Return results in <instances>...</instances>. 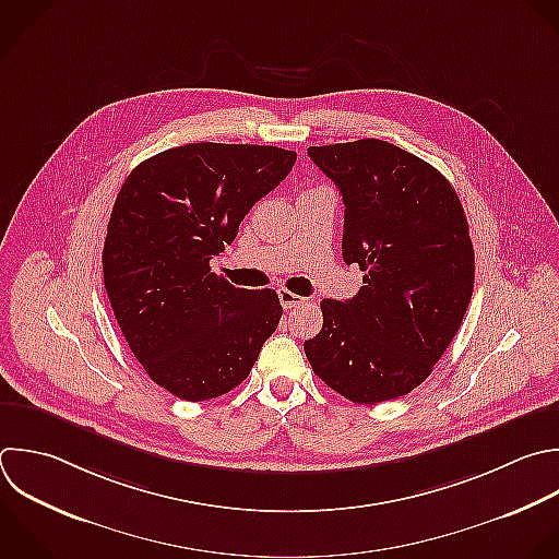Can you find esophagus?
<instances>
[{
    "mask_svg": "<svg viewBox=\"0 0 559 559\" xmlns=\"http://www.w3.org/2000/svg\"><path fill=\"white\" fill-rule=\"evenodd\" d=\"M277 297H280V304H282L286 310H288V308H295V306H299V304L306 301L304 297L290 293L288 288H280V290H277Z\"/></svg>",
    "mask_w": 559,
    "mask_h": 559,
    "instance_id": "34e87169",
    "label": "esophagus"
}]
</instances>
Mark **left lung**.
<instances>
[{
    "mask_svg": "<svg viewBox=\"0 0 559 559\" xmlns=\"http://www.w3.org/2000/svg\"><path fill=\"white\" fill-rule=\"evenodd\" d=\"M345 203L343 260L360 290L323 299V328L304 343L312 371L356 404L419 386L461 328L474 288L463 205L430 164L382 140L310 146Z\"/></svg>",
    "mask_w": 559,
    "mask_h": 559,
    "instance_id": "1",
    "label": "left lung"
}]
</instances>
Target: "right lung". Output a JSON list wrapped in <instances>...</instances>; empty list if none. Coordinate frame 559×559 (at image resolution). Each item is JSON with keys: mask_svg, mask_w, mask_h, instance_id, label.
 I'll list each match as a JSON object with an SVG mask.
<instances>
[{"mask_svg": "<svg viewBox=\"0 0 559 559\" xmlns=\"http://www.w3.org/2000/svg\"><path fill=\"white\" fill-rule=\"evenodd\" d=\"M295 159L275 146L186 144L142 162L118 192L105 288L135 358L181 400L236 389L282 319L275 290L238 288L210 260Z\"/></svg>", "mask_w": 559, "mask_h": 559, "instance_id": "1", "label": "right lung"}]
</instances>
